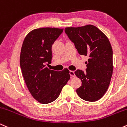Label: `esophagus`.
Segmentation results:
<instances>
[{
    "mask_svg": "<svg viewBox=\"0 0 127 127\" xmlns=\"http://www.w3.org/2000/svg\"><path fill=\"white\" fill-rule=\"evenodd\" d=\"M69 74H70V76L72 77V78H74V77H75V72H74V71L70 70V72H69Z\"/></svg>",
    "mask_w": 127,
    "mask_h": 127,
    "instance_id": "obj_1",
    "label": "esophagus"
}]
</instances>
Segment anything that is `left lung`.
I'll return each instance as SVG.
<instances>
[{"mask_svg":"<svg viewBox=\"0 0 127 127\" xmlns=\"http://www.w3.org/2000/svg\"><path fill=\"white\" fill-rule=\"evenodd\" d=\"M65 33L75 44L80 55L88 57L86 72L77 70L75 74L82 85L78 95L88 101H95L104 95L113 73V51L108 38L95 26L66 27Z\"/></svg>","mask_w":127,"mask_h":127,"instance_id":"1","label":"left lung"}]
</instances>
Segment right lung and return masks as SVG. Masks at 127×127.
I'll return each instance as SVG.
<instances>
[{
	"label": "right lung",
	"instance_id": "obj_1",
	"mask_svg": "<svg viewBox=\"0 0 127 127\" xmlns=\"http://www.w3.org/2000/svg\"><path fill=\"white\" fill-rule=\"evenodd\" d=\"M63 29L44 27L34 29L26 36L20 54L22 75L29 91L39 103L48 104L56 100L70 79L69 70L54 71L52 46Z\"/></svg>",
	"mask_w": 127,
	"mask_h": 127
}]
</instances>
